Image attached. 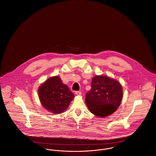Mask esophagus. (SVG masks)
Returning <instances> with one entry per match:
<instances>
[{
  "instance_id": "esophagus-1",
  "label": "esophagus",
  "mask_w": 156,
  "mask_h": 156,
  "mask_svg": "<svg viewBox=\"0 0 156 156\" xmlns=\"http://www.w3.org/2000/svg\"><path fill=\"white\" fill-rule=\"evenodd\" d=\"M75 94L76 95H81V92H80V91H75Z\"/></svg>"
}]
</instances>
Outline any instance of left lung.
<instances>
[{"instance_id": "8db88e82", "label": "left lung", "mask_w": 156, "mask_h": 156, "mask_svg": "<svg viewBox=\"0 0 156 156\" xmlns=\"http://www.w3.org/2000/svg\"><path fill=\"white\" fill-rule=\"evenodd\" d=\"M120 82L105 75H97L91 81V89L86 94L85 103L92 113L104 118L116 111L122 102Z\"/></svg>"}]
</instances>
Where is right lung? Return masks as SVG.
<instances>
[{
  "label": "right lung",
  "instance_id": "1",
  "mask_svg": "<svg viewBox=\"0 0 156 156\" xmlns=\"http://www.w3.org/2000/svg\"><path fill=\"white\" fill-rule=\"evenodd\" d=\"M38 94L43 107L54 114L65 111L75 97L58 76L47 80L38 88Z\"/></svg>",
  "mask_w": 156,
  "mask_h": 156
}]
</instances>
